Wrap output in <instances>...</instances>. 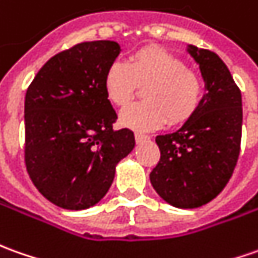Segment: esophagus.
Listing matches in <instances>:
<instances>
[{
	"label": "esophagus",
	"instance_id": "obj_1",
	"mask_svg": "<svg viewBox=\"0 0 258 258\" xmlns=\"http://www.w3.org/2000/svg\"><path fill=\"white\" fill-rule=\"evenodd\" d=\"M150 137L145 136V134H143V133H136V141L137 143H141V141H144V140H148Z\"/></svg>",
	"mask_w": 258,
	"mask_h": 258
}]
</instances>
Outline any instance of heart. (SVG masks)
Listing matches in <instances>:
<instances>
[{
  "label": "heart",
  "instance_id": "heart-1",
  "mask_svg": "<svg viewBox=\"0 0 258 258\" xmlns=\"http://www.w3.org/2000/svg\"><path fill=\"white\" fill-rule=\"evenodd\" d=\"M144 89L145 101L121 113V122L130 128L152 130L164 122L179 125L195 114L202 100L199 75L164 48L148 45L134 50L127 64L114 62L104 75V92L114 106L125 107Z\"/></svg>",
  "mask_w": 258,
  "mask_h": 258
}]
</instances>
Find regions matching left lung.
Masks as SVG:
<instances>
[{
    "label": "left lung",
    "mask_w": 258,
    "mask_h": 258,
    "mask_svg": "<svg viewBox=\"0 0 258 258\" xmlns=\"http://www.w3.org/2000/svg\"><path fill=\"white\" fill-rule=\"evenodd\" d=\"M205 90L199 108L173 133L157 136L161 158L150 173L166 203L194 209L215 199L237 164L241 141V93L225 62L208 49L188 45Z\"/></svg>",
    "instance_id": "1"
}]
</instances>
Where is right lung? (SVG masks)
<instances>
[{"mask_svg":"<svg viewBox=\"0 0 258 258\" xmlns=\"http://www.w3.org/2000/svg\"><path fill=\"white\" fill-rule=\"evenodd\" d=\"M120 52L113 41L78 43L50 57L26 90V171L59 208L99 203L136 145L131 130L113 128L117 114L104 92L106 70Z\"/></svg>","mask_w":258,"mask_h":258,"instance_id":"right-lung-1","label":"right lung"}]
</instances>
